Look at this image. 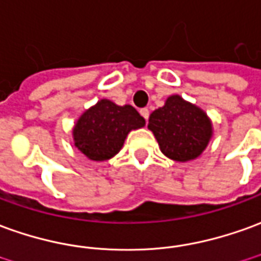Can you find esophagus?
Masks as SVG:
<instances>
[{"instance_id":"esophagus-1","label":"esophagus","mask_w":261,"mask_h":261,"mask_svg":"<svg viewBox=\"0 0 261 261\" xmlns=\"http://www.w3.org/2000/svg\"><path fill=\"white\" fill-rule=\"evenodd\" d=\"M140 113H141V116L145 118V121H148V117H149L148 109H141V110H140Z\"/></svg>"}]
</instances>
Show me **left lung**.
Wrapping results in <instances>:
<instances>
[{
	"label": "left lung",
	"mask_w": 261,
	"mask_h": 261,
	"mask_svg": "<svg viewBox=\"0 0 261 261\" xmlns=\"http://www.w3.org/2000/svg\"><path fill=\"white\" fill-rule=\"evenodd\" d=\"M148 128L162 154L179 162L198 158L213 134L206 113L178 94L169 96L165 105L151 113Z\"/></svg>",
	"instance_id": "1"
}]
</instances>
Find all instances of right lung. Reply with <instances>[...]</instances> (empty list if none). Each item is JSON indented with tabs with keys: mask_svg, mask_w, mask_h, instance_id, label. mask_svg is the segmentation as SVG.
Segmentation results:
<instances>
[{
	"mask_svg": "<svg viewBox=\"0 0 261 261\" xmlns=\"http://www.w3.org/2000/svg\"><path fill=\"white\" fill-rule=\"evenodd\" d=\"M144 125L145 120L133 106L101 99L76 121L74 145L92 161H107L121 149L131 130Z\"/></svg>",
	"mask_w": 261,
	"mask_h": 261,
	"instance_id": "obj_1",
	"label": "right lung"
}]
</instances>
